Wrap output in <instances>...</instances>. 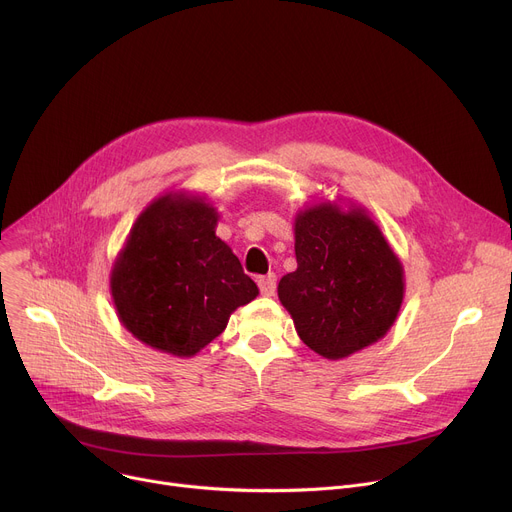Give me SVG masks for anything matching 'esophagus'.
<instances>
[{
    "mask_svg": "<svg viewBox=\"0 0 512 512\" xmlns=\"http://www.w3.org/2000/svg\"><path fill=\"white\" fill-rule=\"evenodd\" d=\"M258 287H260L262 295H266V297L274 295V291H277V274H272V272L264 274V277L258 279Z\"/></svg>",
    "mask_w": 512,
    "mask_h": 512,
    "instance_id": "obj_1",
    "label": "esophagus"
}]
</instances>
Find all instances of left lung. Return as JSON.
Returning <instances> with one entry per match:
<instances>
[{
    "label": "left lung",
    "instance_id": "1",
    "mask_svg": "<svg viewBox=\"0 0 512 512\" xmlns=\"http://www.w3.org/2000/svg\"><path fill=\"white\" fill-rule=\"evenodd\" d=\"M297 270L279 299L299 338L320 357L346 359L381 340L404 301V266L357 205L320 201L295 215Z\"/></svg>",
    "mask_w": 512,
    "mask_h": 512
}]
</instances>
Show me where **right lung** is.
<instances>
[{"label":"right lung","mask_w":512,"mask_h":512,"mask_svg":"<svg viewBox=\"0 0 512 512\" xmlns=\"http://www.w3.org/2000/svg\"><path fill=\"white\" fill-rule=\"evenodd\" d=\"M217 209L199 194L166 192L131 227L110 272L121 324L145 346L188 359L217 338L231 313L258 295L215 235Z\"/></svg>","instance_id":"1"}]
</instances>
